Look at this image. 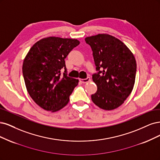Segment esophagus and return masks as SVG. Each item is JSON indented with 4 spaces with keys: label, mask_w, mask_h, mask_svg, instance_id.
Here are the masks:
<instances>
[{
    "label": "esophagus",
    "mask_w": 160,
    "mask_h": 160,
    "mask_svg": "<svg viewBox=\"0 0 160 160\" xmlns=\"http://www.w3.org/2000/svg\"><path fill=\"white\" fill-rule=\"evenodd\" d=\"M90 81V77H87L85 79H80V82L82 84H84V83H87V82H88Z\"/></svg>",
    "instance_id": "1"
}]
</instances>
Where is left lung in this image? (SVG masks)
<instances>
[{"label": "left lung", "instance_id": "obj_1", "mask_svg": "<svg viewBox=\"0 0 160 160\" xmlns=\"http://www.w3.org/2000/svg\"><path fill=\"white\" fill-rule=\"evenodd\" d=\"M90 46L97 73L92 80L97 91L91 96L94 104L105 110L121 106L131 94L135 83L136 62L121 40L107 34L85 38Z\"/></svg>", "mask_w": 160, "mask_h": 160}]
</instances>
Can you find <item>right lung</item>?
<instances>
[{
    "label": "right lung",
    "instance_id": "add662e5",
    "mask_svg": "<svg viewBox=\"0 0 160 160\" xmlns=\"http://www.w3.org/2000/svg\"><path fill=\"white\" fill-rule=\"evenodd\" d=\"M80 42L51 37L36 42L24 60L22 74L29 95L44 110L54 112L64 108L78 80L67 76L64 59ZM65 69L63 75L60 72Z\"/></svg>",
    "mask_w": 160,
    "mask_h": 160
}]
</instances>
